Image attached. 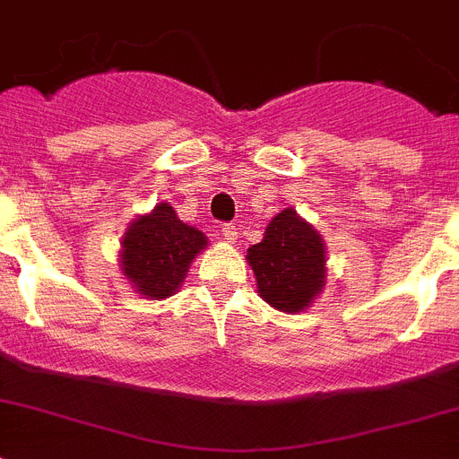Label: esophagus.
Listing matches in <instances>:
<instances>
[{"label": "esophagus", "instance_id": "obj_1", "mask_svg": "<svg viewBox=\"0 0 459 459\" xmlns=\"http://www.w3.org/2000/svg\"><path fill=\"white\" fill-rule=\"evenodd\" d=\"M222 237H225L230 243H237L238 227L234 225V222H225V225H222Z\"/></svg>", "mask_w": 459, "mask_h": 459}]
</instances>
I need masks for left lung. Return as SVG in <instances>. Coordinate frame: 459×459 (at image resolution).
Returning <instances> with one entry per match:
<instances>
[{
    "instance_id": "8db88e82",
    "label": "left lung",
    "mask_w": 459,
    "mask_h": 459,
    "mask_svg": "<svg viewBox=\"0 0 459 459\" xmlns=\"http://www.w3.org/2000/svg\"><path fill=\"white\" fill-rule=\"evenodd\" d=\"M246 259L255 270L259 295L277 311H304L325 288V241L292 207L270 221Z\"/></svg>"
}]
</instances>
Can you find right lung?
Masks as SVG:
<instances>
[{"instance_id":"add662e5","label":"right lung","mask_w":459,"mask_h":459,"mask_svg":"<svg viewBox=\"0 0 459 459\" xmlns=\"http://www.w3.org/2000/svg\"><path fill=\"white\" fill-rule=\"evenodd\" d=\"M207 247L200 230L178 218L169 203L155 204L151 213L130 222L121 238V270L151 299L171 298L182 286L191 261Z\"/></svg>"}]
</instances>
